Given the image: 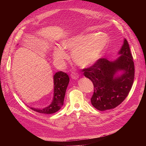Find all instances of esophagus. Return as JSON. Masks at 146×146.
<instances>
[{
	"label": "esophagus",
	"mask_w": 146,
	"mask_h": 146,
	"mask_svg": "<svg viewBox=\"0 0 146 146\" xmlns=\"http://www.w3.org/2000/svg\"><path fill=\"white\" fill-rule=\"evenodd\" d=\"M70 76H71L72 78L73 79H78L79 78L78 74L77 73H76V72H72Z\"/></svg>",
	"instance_id": "1"
}]
</instances>
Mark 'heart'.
Wrapping results in <instances>:
<instances>
[{"instance_id":"obj_1","label":"heart","mask_w":146,"mask_h":146,"mask_svg":"<svg viewBox=\"0 0 146 146\" xmlns=\"http://www.w3.org/2000/svg\"><path fill=\"white\" fill-rule=\"evenodd\" d=\"M107 44V38L100 34L92 36L79 35L63 41L61 43V48L73 50L72 57L75 63L80 66L86 67L96 62ZM53 56L55 58L60 60L67 58V54L59 48H54Z\"/></svg>"}]
</instances>
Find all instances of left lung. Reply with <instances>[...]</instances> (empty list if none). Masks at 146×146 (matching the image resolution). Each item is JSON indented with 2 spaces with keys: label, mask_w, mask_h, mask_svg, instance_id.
Segmentation results:
<instances>
[{
  "label": "left lung",
  "mask_w": 146,
  "mask_h": 146,
  "mask_svg": "<svg viewBox=\"0 0 146 146\" xmlns=\"http://www.w3.org/2000/svg\"><path fill=\"white\" fill-rule=\"evenodd\" d=\"M115 61L100 58L91 66L84 68L85 77L94 84V91L90 101L96 109L105 111L115 108L124 101L131 90L134 79V64L128 42L124 40ZM124 70L121 76L115 78L117 71Z\"/></svg>",
  "instance_id": "obj_1"
}]
</instances>
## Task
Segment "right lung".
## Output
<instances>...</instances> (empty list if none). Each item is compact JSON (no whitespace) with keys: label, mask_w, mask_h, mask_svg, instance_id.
<instances>
[{"label":"right lung","mask_w":146,"mask_h":146,"mask_svg":"<svg viewBox=\"0 0 146 146\" xmlns=\"http://www.w3.org/2000/svg\"><path fill=\"white\" fill-rule=\"evenodd\" d=\"M69 83V77L66 73L60 71L54 76V98L51 104L44 109L30 108L34 111L39 113L51 114L58 111L64 103V99L68 84Z\"/></svg>","instance_id":"1"}]
</instances>
